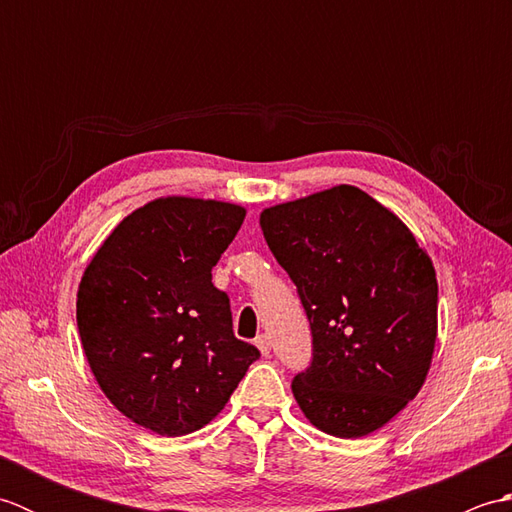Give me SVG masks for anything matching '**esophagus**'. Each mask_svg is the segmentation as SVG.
Wrapping results in <instances>:
<instances>
[{"instance_id": "esophagus-1", "label": "esophagus", "mask_w": 512, "mask_h": 512, "mask_svg": "<svg viewBox=\"0 0 512 512\" xmlns=\"http://www.w3.org/2000/svg\"><path fill=\"white\" fill-rule=\"evenodd\" d=\"M255 345H257V350L262 352L264 356H268V354H270V341H268V336H266V334H259L257 339H255Z\"/></svg>"}]
</instances>
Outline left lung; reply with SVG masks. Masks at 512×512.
I'll use <instances>...</instances> for the list:
<instances>
[{"mask_svg": "<svg viewBox=\"0 0 512 512\" xmlns=\"http://www.w3.org/2000/svg\"><path fill=\"white\" fill-rule=\"evenodd\" d=\"M268 248L295 281L312 365L292 380L319 431L369 436L418 396L438 339V279L400 217L352 184L268 206Z\"/></svg>", "mask_w": 512, "mask_h": 512, "instance_id": "8db88e82", "label": "left lung"}]
</instances>
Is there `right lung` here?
Listing matches in <instances>:
<instances>
[{
  "instance_id": "1",
  "label": "right lung",
  "mask_w": 512,
  "mask_h": 512,
  "mask_svg": "<svg viewBox=\"0 0 512 512\" xmlns=\"http://www.w3.org/2000/svg\"><path fill=\"white\" fill-rule=\"evenodd\" d=\"M246 209L167 195L132 211L85 266L76 325L96 383L132 422L187 436L220 413L259 358L235 339L211 268Z\"/></svg>"
}]
</instances>
